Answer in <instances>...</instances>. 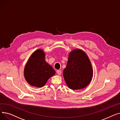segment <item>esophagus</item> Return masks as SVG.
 I'll return each instance as SVG.
<instances>
[{
    "label": "esophagus",
    "instance_id": "34e87169",
    "mask_svg": "<svg viewBox=\"0 0 120 120\" xmlns=\"http://www.w3.org/2000/svg\"><path fill=\"white\" fill-rule=\"evenodd\" d=\"M56 72L59 75H60L61 74V71L60 70H57V71Z\"/></svg>",
    "mask_w": 120,
    "mask_h": 120
}]
</instances>
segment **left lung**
I'll return each instance as SVG.
<instances>
[{"label":"left lung","instance_id":"obj_1","mask_svg":"<svg viewBox=\"0 0 120 120\" xmlns=\"http://www.w3.org/2000/svg\"><path fill=\"white\" fill-rule=\"evenodd\" d=\"M63 76L68 87L73 90L83 89L89 85L93 77V70L91 62L83 50L75 49L69 53Z\"/></svg>","mask_w":120,"mask_h":120}]
</instances>
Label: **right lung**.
<instances>
[{
  "instance_id": "1",
  "label": "right lung",
  "mask_w": 120,
  "mask_h": 120,
  "mask_svg": "<svg viewBox=\"0 0 120 120\" xmlns=\"http://www.w3.org/2000/svg\"><path fill=\"white\" fill-rule=\"evenodd\" d=\"M55 71L45 60V53L42 49L36 50L29 58L24 70V77L29 84L37 87L45 86Z\"/></svg>"
}]
</instances>
